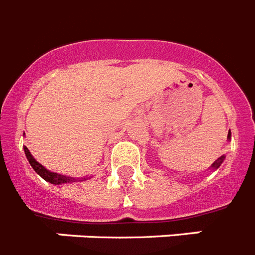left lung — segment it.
Wrapping results in <instances>:
<instances>
[{
	"label": "left lung",
	"instance_id": "left-lung-1",
	"mask_svg": "<svg viewBox=\"0 0 255 255\" xmlns=\"http://www.w3.org/2000/svg\"><path fill=\"white\" fill-rule=\"evenodd\" d=\"M227 139H231V131H228ZM223 160H225V156H221V157H219L218 160H215V162H213V165L210 167H212L213 170H215V169H218V167L221 166L222 162H223Z\"/></svg>",
	"mask_w": 255,
	"mask_h": 255
}]
</instances>
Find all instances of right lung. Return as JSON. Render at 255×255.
<instances>
[{"label": "right lung", "mask_w": 255, "mask_h": 255, "mask_svg": "<svg viewBox=\"0 0 255 255\" xmlns=\"http://www.w3.org/2000/svg\"><path fill=\"white\" fill-rule=\"evenodd\" d=\"M24 152H25V156H27V160L29 161L30 166L33 167V170L36 171L41 178L49 182L51 184H63V183H72V182H76V180H86L88 177L84 178H72V177H67V175H62V174L58 173H53V171L47 170L46 167H43L40 162H37L36 160L33 158V156L30 154L29 149L27 147H24Z\"/></svg>", "instance_id": "add662e5"}]
</instances>
